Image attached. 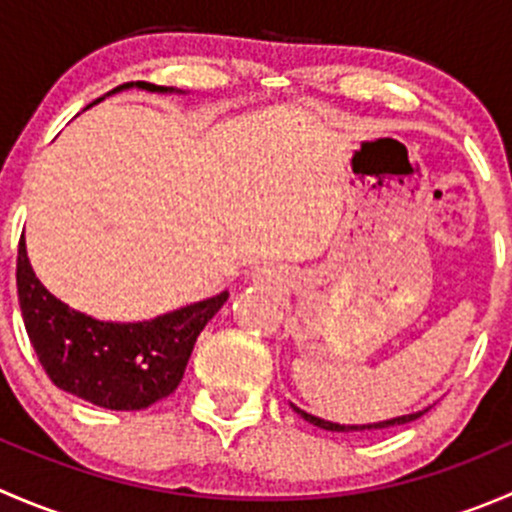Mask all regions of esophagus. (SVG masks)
Masks as SVG:
<instances>
[{"instance_id": "34e87169", "label": "esophagus", "mask_w": 512, "mask_h": 512, "mask_svg": "<svg viewBox=\"0 0 512 512\" xmlns=\"http://www.w3.org/2000/svg\"><path fill=\"white\" fill-rule=\"evenodd\" d=\"M267 272H270V270H262V277H267Z\"/></svg>"}]
</instances>
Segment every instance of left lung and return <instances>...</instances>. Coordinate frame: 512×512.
I'll return each instance as SVG.
<instances>
[{"instance_id":"obj_1","label":"left lung","mask_w":512,"mask_h":512,"mask_svg":"<svg viewBox=\"0 0 512 512\" xmlns=\"http://www.w3.org/2000/svg\"><path fill=\"white\" fill-rule=\"evenodd\" d=\"M294 411H297L299 416L304 418V421L314 423V426L324 428V431H342V433H349V431H376V428H389V426H401V423H411L416 421V418H421L426 414L431 406H426V409L421 411H411V414H404V416H394V418H386V421H374V423H334V421H327V418H319V416H312L307 414V411H302L299 406L289 404Z\"/></svg>"}]
</instances>
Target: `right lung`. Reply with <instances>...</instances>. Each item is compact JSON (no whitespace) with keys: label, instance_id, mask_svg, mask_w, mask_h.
I'll return each instance as SVG.
<instances>
[{"label":"right lung","instance_id":"obj_1","mask_svg":"<svg viewBox=\"0 0 512 512\" xmlns=\"http://www.w3.org/2000/svg\"><path fill=\"white\" fill-rule=\"evenodd\" d=\"M128 89L183 94L173 86L131 81L106 96ZM17 292L29 342L49 379L59 389L111 411H141L173 394L195 339L230 297L220 292L146 322H101L71 309L41 285L24 240L19 242Z\"/></svg>","mask_w":512,"mask_h":512}]
</instances>
